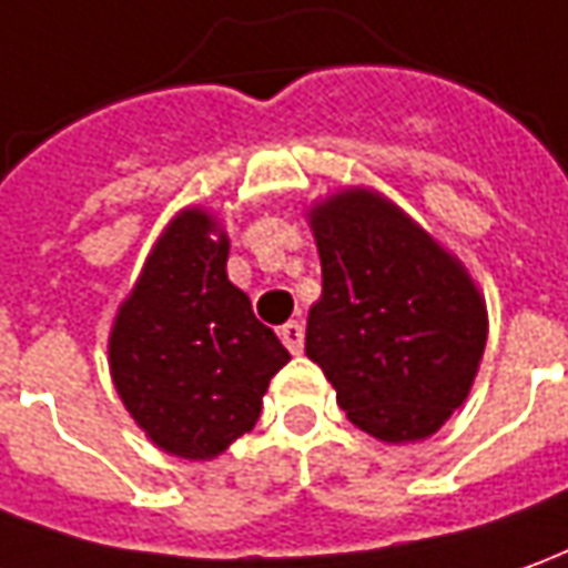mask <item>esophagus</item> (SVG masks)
<instances>
[{
  "label": "esophagus",
  "mask_w": 568,
  "mask_h": 568,
  "mask_svg": "<svg viewBox=\"0 0 568 568\" xmlns=\"http://www.w3.org/2000/svg\"><path fill=\"white\" fill-rule=\"evenodd\" d=\"M281 343L293 352V355H300L303 352V343H306V331H303V324L300 322H287L281 327Z\"/></svg>",
  "instance_id": "34e87169"
}]
</instances>
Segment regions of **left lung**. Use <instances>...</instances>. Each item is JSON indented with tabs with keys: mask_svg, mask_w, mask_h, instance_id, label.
I'll return each mask as SVG.
<instances>
[{
	"mask_svg": "<svg viewBox=\"0 0 568 568\" xmlns=\"http://www.w3.org/2000/svg\"><path fill=\"white\" fill-rule=\"evenodd\" d=\"M322 300L306 355L352 424L402 445L433 436L470 396L488 339L486 296L455 253L381 191L308 206Z\"/></svg>",
	"mask_w": 568,
	"mask_h": 568,
	"instance_id": "1",
	"label": "left lung"
}]
</instances>
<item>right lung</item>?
I'll return each mask as SVG.
<instances>
[{
  "mask_svg": "<svg viewBox=\"0 0 568 568\" xmlns=\"http://www.w3.org/2000/svg\"><path fill=\"white\" fill-rule=\"evenodd\" d=\"M229 234L185 206L151 246L108 336L129 417L160 452L213 460L260 420L268 381L291 362L225 272Z\"/></svg>",
  "mask_w": 568,
  "mask_h": 568,
  "instance_id": "obj_1",
  "label": "right lung"
}]
</instances>
